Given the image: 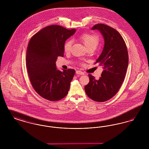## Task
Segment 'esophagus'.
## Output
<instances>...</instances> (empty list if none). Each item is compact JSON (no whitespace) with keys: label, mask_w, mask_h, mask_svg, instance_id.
Here are the masks:
<instances>
[{"label":"esophagus","mask_w":149,"mask_h":149,"mask_svg":"<svg viewBox=\"0 0 149 149\" xmlns=\"http://www.w3.org/2000/svg\"><path fill=\"white\" fill-rule=\"evenodd\" d=\"M76 74H79V75H84V73L83 72L79 71V70L76 71Z\"/></svg>","instance_id":"esophagus-1"}]
</instances>
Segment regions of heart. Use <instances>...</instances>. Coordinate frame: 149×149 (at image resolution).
<instances>
[{
  "label": "heart",
  "instance_id": "heart-1",
  "mask_svg": "<svg viewBox=\"0 0 149 149\" xmlns=\"http://www.w3.org/2000/svg\"><path fill=\"white\" fill-rule=\"evenodd\" d=\"M81 41L85 45V47L94 48L95 49L97 46L98 45L99 38L98 36L92 33H83L79 37ZM72 46V40H69L64 44V51L66 52H69L71 50Z\"/></svg>",
  "mask_w": 149,
  "mask_h": 149
}]
</instances>
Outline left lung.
Wrapping results in <instances>:
<instances>
[{"label":"left lung","instance_id":"obj_1","mask_svg":"<svg viewBox=\"0 0 149 149\" xmlns=\"http://www.w3.org/2000/svg\"><path fill=\"white\" fill-rule=\"evenodd\" d=\"M92 29L98 30L104 38L103 49L95 63L104 70L98 80L88 75L90 81L85 86V91L91 99L103 102L112 98L119 91L125 78L128 55L124 40L115 29L100 23Z\"/></svg>","mask_w":149,"mask_h":149}]
</instances>
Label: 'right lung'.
<instances>
[{"mask_svg":"<svg viewBox=\"0 0 149 149\" xmlns=\"http://www.w3.org/2000/svg\"><path fill=\"white\" fill-rule=\"evenodd\" d=\"M75 31L51 25L36 33L29 41L26 58L29 77L36 92L45 99L57 101L68 93L75 71H60L56 61L57 57L64 56L65 41Z\"/></svg>","mask_w":149,"mask_h":149,"instance_id":"1","label":"right lung"}]
</instances>
